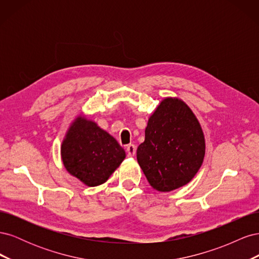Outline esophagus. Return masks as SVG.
Masks as SVG:
<instances>
[{
	"mask_svg": "<svg viewBox=\"0 0 259 259\" xmlns=\"http://www.w3.org/2000/svg\"><path fill=\"white\" fill-rule=\"evenodd\" d=\"M126 152L128 156H134L136 154V146L130 144L126 146Z\"/></svg>",
	"mask_w": 259,
	"mask_h": 259,
	"instance_id": "esophagus-1",
	"label": "esophagus"
}]
</instances>
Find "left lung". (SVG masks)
<instances>
[{
  "mask_svg": "<svg viewBox=\"0 0 259 259\" xmlns=\"http://www.w3.org/2000/svg\"><path fill=\"white\" fill-rule=\"evenodd\" d=\"M205 155L201 124L185 101L164 98L148 120L137 161L153 189L173 191L189 184Z\"/></svg>",
  "mask_w": 259,
  "mask_h": 259,
  "instance_id": "8db88e82",
  "label": "left lung"
}]
</instances>
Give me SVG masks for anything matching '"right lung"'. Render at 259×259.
Instances as JSON below:
<instances>
[{
    "instance_id": "1",
    "label": "right lung",
    "mask_w": 259,
    "mask_h": 259,
    "mask_svg": "<svg viewBox=\"0 0 259 259\" xmlns=\"http://www.w3.org/2000/svg\"><path fill=\"white\" fill-rule=\"evenodd\" d=\"M60 153L68 173L89 187L106 183L126 156L109 133L83 115L69 126Z\"/></svg>"
}]
</instances>
